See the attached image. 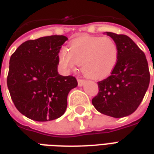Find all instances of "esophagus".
<instances>
[{
    "instance_id": "1",
    "label": "esophagus",
    "mask_w": 154,
    "mask_h": 154,
    "mask_svg": "<svg viewBox=\"0 0 154 154\" xmlns=\"http://www.w3.org/2000/svg\"><path fill=\"white\" fill-rule=\"evenodd\" d=\"M77 82H78V86H79V87H82L86 82L84 80H82V79H78V80H77Z\"/></svg>"
}]
</instances>
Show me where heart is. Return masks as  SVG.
Wrapping results in <instances>:
<instances>
[{"label": "heart", "instance_id": "1", "mask_svg": "<svg viewBox=\"0 0 154 154\" xmlns=\"http://www.w3.org/2000/svg\"><path fill=\"white\" fill-rule=\"evenodd\" d=\"M118 56V46L111 38L85 35L71 42L70 50L67 48L61 49L59 63L67 71L81 65L86 77L100 80L113 72Z\"/></svg>", "mask_w": 154, "mask_h": 154}]
</instances>
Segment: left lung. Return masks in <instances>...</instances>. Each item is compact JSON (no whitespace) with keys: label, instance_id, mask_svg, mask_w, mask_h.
<instances>
[{"label":"left lung","instance_id":"left-lung-1","mask_svg":"<svg viewBox=\"0 0 154 154\" xmlns=\"http://www.w3.org/2000/svg\"><path fill=\"white\" fill-rule=\"evenodd\" d=\"M117 44L118 61L111 75L98 82L92 105L100 113L122 118L134 113L144 97L150 82L143 52L127 35L106 32Z\"/></svg>","mask_w":154,"mask_h":154}]
</instances>
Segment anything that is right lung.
<instances>
[{
	"label": "right lung",
	"mask_w": 154,
	"mask_h": 154,
	"mask_svg": "<svg viewBox=\"0 0 154 154\" xmlns=\"http://www.w3.org/2000/svg\"><path fill=\"white\" fill-rule=\"evenodd\" d=\"M63 35L41 37L20 44L10 59L7 87L16 109L35 121L63 116L67 95L77 86L72 76L58 74V53Z\"/></svg>",
	"instance_id": "add662e5"
}]
</instances>
